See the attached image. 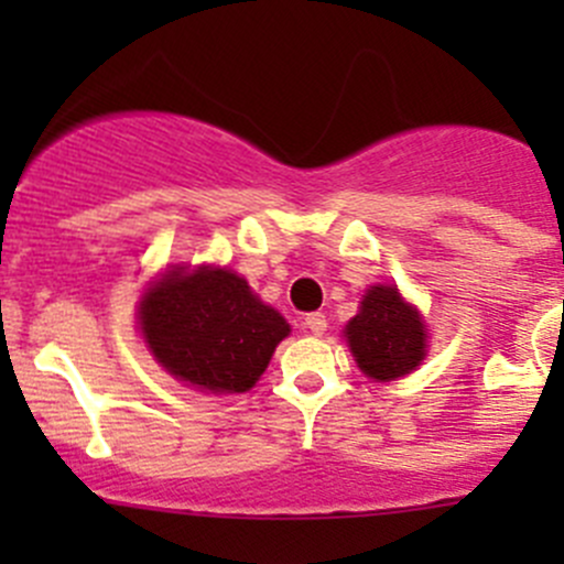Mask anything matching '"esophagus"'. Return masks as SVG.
Wrapping results in <instances>:
<instances>
[{
    "label": "esophagus",
    "mask_w": 564,
    "mask_h": 564,
    "mask_svg": "<svg viewBox=\"0 0 564 564\" xmlns=\"http://www.w3.org/2000/svg\"><path fill=\"white\" fill-rule=\"evenodd\" d=\"M303 324H305V329H311V333H314V335H322L324 329H327V316L318 314V311H316V314L305 316Z\"/></svg>",
    "instance_id": "esophagus-1"
}]
</instances>
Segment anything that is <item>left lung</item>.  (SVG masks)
<instances>
[{
    "label": "left lung",
    "instance_id": "left-lung-1",
    "mask_svg": "<svg viewBox=\"0 0 564 564\" xmlns=\"http://www.w3.org/2000/svg\"><path fill=\"white\" fill-rule=\"evenodd\" d=\"M346 340L362 373L379 382L414 371L425 357L423 322L395 286L368 289L360 314L346 324Z\"/></svg>",
    "mask_w": 564,
    "mask_h": 564
}]
</instances>
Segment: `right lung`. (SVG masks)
I'll return each mask as SVG.
<instances>
[{
	"mask_svg": "<svg viewBox=\"0 0 564 564\" xmlns=\"http://www.w3.org/2000/svg\"><path fill=\"white\" fill-rule=\"evenodd\" d=\"M152 355L182 382L215 392H246L289 335L286 318L253 297L229 270L166 272L139 305Z\"/></svg>",
	"mask_w": 564,
	"mask_h": 564,
	"instance_id": "add662e5",
	"label": "right lung"
}]
</instances>
